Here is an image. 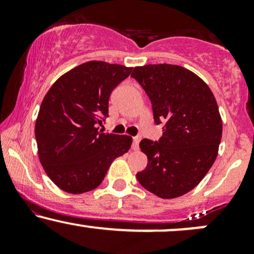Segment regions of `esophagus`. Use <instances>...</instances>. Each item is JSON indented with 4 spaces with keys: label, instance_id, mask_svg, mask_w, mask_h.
<instances>
[{
    "label": "esophagus",
    "instance_id": "obj_1",
    "mask_svg": "<svg viewBox=\"0 0 254 254\" xmlns=\"http://www.w3.org/2000/svg\"><path fill=\"white\" fill-rule=\"evenodd\" d=\"M139 141H141V137H139V136H135L132 138V149L133 150H138Z\"/></svg>",
    "mask_w": 254,
    "mask_h": 254
}]
</instances>
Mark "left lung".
<instances>
[{
	"label": "left lung",
	"instance_id": "8db88e82",
	"mask_svg": "<svg viewBox=\"0 0 254 254\" xmlns=\"http://www.w3.org/2000/svg\"><path fill=\"white\" fill-rule=\"evenodd\" d=\"M151 101L154 122L164 124L157 142L142 139L148 157L139 184L157 197L188 193L216 160L222 119L210 88L194 72L173 64H148L131 74Z\"/></svg>",
	"mask_w": 254,
	"mask_h": 254
}]
</instances>
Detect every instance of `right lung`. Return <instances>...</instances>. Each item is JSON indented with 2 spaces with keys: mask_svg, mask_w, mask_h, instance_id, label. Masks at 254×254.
<instances>
[{
  "mask_svg": "<svg viewBox=\"0 0 254 254\" xmlns=\"http://www.w3.org/2000/svg\"><path fill=\"white\" fill-rule=\"evenodd\" d=\"M132 68L101 61L86 62L51 86L40 105L36 139L40 164L60 189L77 194L100 185L116 157L132 138L103 132L112 90Z\"/></svg>",
  "mask_w": 254,
  "mask_h": 254,
  "instance_id": "obj_1",
  "label": "right lung"
}]
</instances>
